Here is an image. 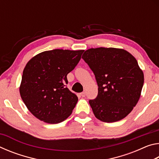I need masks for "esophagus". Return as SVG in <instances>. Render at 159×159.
<instances>
[{
  "instance_id": "esophagus-1",
  "label": "esophagus",
  "mask_w": 159,
  "mask_h": 159,
  "mask_svg": "<svg viewBox=\"0 0 159 159\" xmlns=\"http://www.w3.org/2000/svg\"><path fill=\"white\" fill-rule=\"evenodd\" d=\"M80 95H81V97H83V98H84V97H85V92H83L80 93Z\"/></svg>"
}]
</instances>
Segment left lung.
Wrapping results in <instances>:
<instances>
[{
	"label": "left lung",
	"instance_id": "left-lung-1",
	"mask_svg": "<svg viewBox=\"0 0 159 159\" xmlns=\"http://www.w3.org/2000/svg\"><path fill=\"white\" fill-rule=\"evenodd\" d=\"M82 58L95 74L98 95L89 100L95 116L113 123L130 114L140 98L144 74L130 52L114 48H90Z\"/></svg>",
	"mask_w": 159,
	"mask_h": 159
}]
</instances>
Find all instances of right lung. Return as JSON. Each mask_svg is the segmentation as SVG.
Listing matches in <instances>:
<instances>
[{
	"label": "right lung",
	"instance_id": "obj_1",
	"mask_svg": "<svg viewBox=\"0 0 159 159\" xmlns=\"http://www.w3.org/2000/svg\"><path fill=\"white\" fill-rule=\"evenodd\" d=\"M83 52L62 49L44 51L26 64L20 93L29 111L38 119L55 124L71 114L78 97L66 87V76L79 62Z\"/></svg>",
	"mask_w": 159,
	"mask_h": 159
}]
</instances>
